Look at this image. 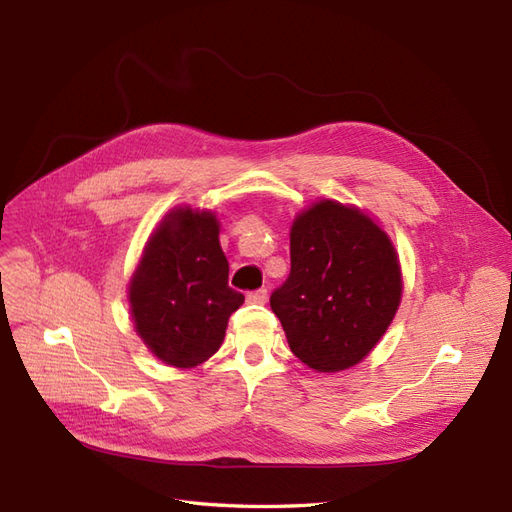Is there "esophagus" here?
I'll return each mask as SVG.
<instances>
[{
	"label": "esophagus",
	"mask_w": 512,
	"mask_h": 512,
	"mask_svg": "<svg viewBox=\"0 0 512 512\" xmlns=\"http://www.w3.org/2000/svg\"><path fill=\"white\" fill-rule=\"evenodd\" d=\"M247 303H267V288L247 292Z\"/></svg>",
	"instance_id": "1"
}]
</instances>
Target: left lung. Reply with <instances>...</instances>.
<instances>
[{
    "mask_svg": "<svg viewBox=\"0 0 512 512\" xmlns=\"http://www.w3.org/2000/svg\"><path fill=\"white\" fill-rule=\"evenodd\" d=\"M395 247L367 215L335 200L303 211L290 230V275L271 294L292 354L316 371L363 361L397 312Z\"/></svg>",
    "mask_w": 512,
    "mask_h": 512,
    "instance_id": "obj_1",
    "label": "left lung"
}]
</instances>
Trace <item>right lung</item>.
<instances>
[{
    "label": "right lung",
    "mask_w": 512,
    "mask_h": 512,
    "mask_svg": "<svg viewBox=\"0 0 512 512\" xmlns=\"http://www.w3.org/2000/svg\"><path fill=\"white\" fill-rule=\"evenodd\" d=\"M220 226L190 207L166 215L130 282L136 333L168 365L196 367L218 352L245 297L228 286Z\"/></svg>",
    "instance_id": "right-lung-1"
}]
</instances>
